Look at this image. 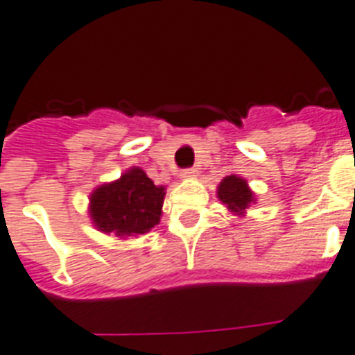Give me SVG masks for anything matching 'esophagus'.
<instances>
[{"label":"esophagus","instance_id":"1","mask_svg":"<svg viewBox=\"0 0 355 355\" xmlns=\"http://www.w3.org/2000/svg\"><path fill=\"white\" fill-rule=\"evenodd\" d=\"M180 177L182 178H195L196 177V169L195 168H187L180 173Z\"/></svg>","mask_w":355,"mask_h":355}]
</instances>
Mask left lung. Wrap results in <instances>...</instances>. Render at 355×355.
<instances>
[{
	"mask_svg": "<svg viewBox=\"0 0 355 355\" xmlns=\"http://www.w3.org/2000/svg\"><path fill=\"white\" fill-rule=\"evenodd\" d=\"M218 198L233 213H242L243 209H247V205L252 202V193L249 191L243 178L231 175V177H225L220 182Z\"/></svg>",
	"mask_w": 355,
	"mask_h": 355,
	"instance_id": "1",
	"label": "left lung"
}]
</instances>
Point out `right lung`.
<instances>
[{"label": "right lung", "instance_id": "right-lung-1", "mask_svg": "<svg viewBox=\"0 0 355 355\" xmlns=\"http://www.w3.org/2000/svg\"><path fill=\"white\" fill-rule=\"evenodd\" d=\"M164 187H157L142 169L133 168L119 180L97 187L92 195L90 214L103 233L117 236L144 234L160 222Z\"/></svg>", "mask_w": 355, "mask_h": 355}]
</instances>
